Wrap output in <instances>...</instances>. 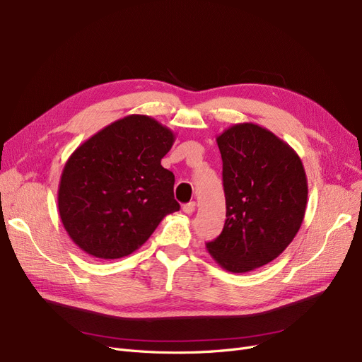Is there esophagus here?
Returning <instances> with one entry per match:
<instances>
[{"label": "esophagus", "mask_w": 362, "mask_h": 362, "mask_svg": "<svg viewBox=\"0 0 362 362\" xmlns=\"http://www.w3.org/2000/svg\"><path fill=\"white\" fill-rule=\"evenodd\" d=\"M195 206H197V204H195L194 201H191V202L185 204V206H183L182 209H183V211H185L186 214H192V213L195 211Z\"/></svg>", "instance_id": "1"}]
</instances>
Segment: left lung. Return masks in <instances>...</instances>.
Listing matches in <instances>:
<instances>
[{"instance_id":"8db88e82","label":"left lung","mask_w":362,"mask_h":362,"mask_svg":"<svg viewBox=\"0 0 362 362\" xmlns=\"http://www.w3.org/2000/svg\"><path fill=\"white\" fill-rule=\"evenodd\" d=\"M216 142L223 161L226 220L206 247L225 271L244 274L276 259L300 229L306 173L296 151L257 124H235Z\"/></svg>"}]
</instances>
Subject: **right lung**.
Listing matches in <instances>:
<instances>
[{
    "label": "right lung",
    "mask_w": 362,
    "mask_h": 362,
    "mask_svg": "<svg viewBox=\"0 0 362 362\" xmlns=\"http://www.w3.org/2000/svg\"><path fill=\"white\" fill-rule=\"evenodd\" d=\"M176 136L148 115L106 125L68 158L57 207L71 240L98 259L142 247L161 220L180 210L175 175L161 165Z\"/></svg>",
    "instance_id": "obj_1"
}]
</instances>
